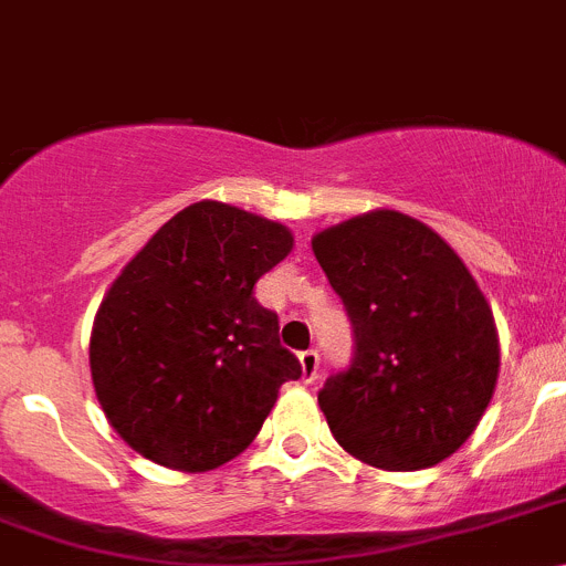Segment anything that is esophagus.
<instances>
[{
	"label": "esophagus",
	"mask_w": 566,
	"mask_h": 566,
	"mask_svg": "<svg viewBox=\"0 0 566 566\" xmlns=\"http://www.w3.org/2000/svg\"><path fill=\"white\" fill-rule=\"evenodd\" d=\"M300 367H303L305 384H314L316 373H319V353H316V349H305V353H300Z\"/></svg>",
	"instance_id": "34e87169"
}]
</instances>
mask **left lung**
<instances>
[{
	"instance_id": "left-lung-1",
	"label": "left lung",
	"mask_w": 566,
	"mask_h": 566,
	"mask_svg": "<svg viewBox=\"0 0 566 566\" xmlns=\"http://www.w3.org/2000/svg\"><path fill=\"white\" fill-rule=\"evenodd\" d=\"M353 322V364L319 408L358 461L413 472L453 455L494 395L492 308L453 247L400 211H373L311 241Z\"/></svg>"
}]
</instances>
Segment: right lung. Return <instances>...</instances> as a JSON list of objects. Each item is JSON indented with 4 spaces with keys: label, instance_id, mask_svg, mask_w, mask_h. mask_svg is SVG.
<instances>
[{
    "label": "right lung",
    "instance_id": "obj_1",
    "mask_svg": "<svg viewBox=\"0 0 566 566\" xmlns=\"http://www.w3.org/2000/svg\"><path fill=\"white\" fill-rule=\"evenodd\" d=\"M292 247L283 224L202 199L113 280L91 331V380L136 453L208 472L250 448L280 386L303 375L252 292Z\"/></svg>",
    "mask_w": 566,
    "mask_h": 566
}]
</instances>
